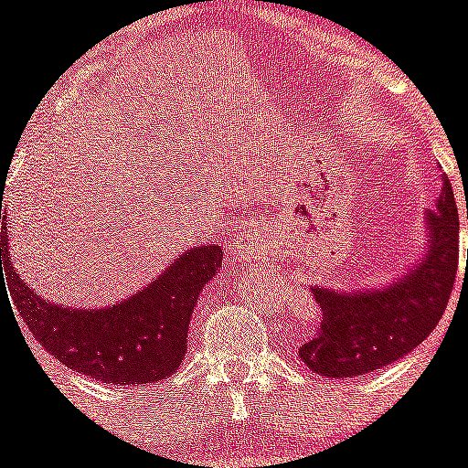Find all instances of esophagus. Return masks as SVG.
<instances>
[{"label":"esophagus","mask_w":468,"mask_h":468,"mask_svg":"<svg viewBox=\"0 0 468 468\" xmlns=\"http://www.w3.org/2000/svg\"><path fill=\"white\" fill-rule=\"evenodd\" d=\"M253 234H255V225L250 220H239L231 229V237H234V243H231V250L229 253L234 258H241V260H250V258H262L264 250L262 248H253L250 241H253Z\"/></svg>","instance_id":"1"}]
</instances>
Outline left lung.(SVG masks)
<instances>
[{"label": "left lung", "mask_w": 468, "mask_h": 468, "mask_svg": "<svg viewBox=\"0 0 468 468\" xmlns=\"http://www.w3.org/2000/svg\"><path fill=\"white\" fill-rule=\"evenodd\" d=\"M441 183L436 206L424 213L427 239L420 258L388 283L354 291L309 285L324 316L297 356L312 373L335 379L370 375L410 354L436 328L460 260V218L452 185L445 176Z\"/></svg>", "instance_id": "obj_1"}]
</instances>
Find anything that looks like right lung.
Here are the masks:
<instances>
[{"mask_svg":"<svg viewBox=\"0 0 468 468\" xmlns=\"http://www.w3.org/2000/svg\"><path fill=\"white\" fill-rule=\"evenodd\" d=\"M0 220H6L2 204ZM0 237V276L6 271L18 285L16 304L32 337L69 370L119 387L159 382L177 373L198 292L222 264L220 246L198 243L122 302L95 309L68 307L27 288L8 258L6 225Z\"/></svg>","mask_w":468,"mask_h":468,"instance_id":"1","label":"right lung"}]
</instances>
